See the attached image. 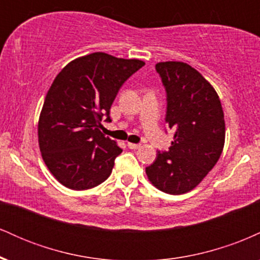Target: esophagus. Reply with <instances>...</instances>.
<instances>
[{
  "mask_svg": "<svg viewBox=\"0 0 260 260\" xmlns=\"http://www.w3.org/2000/svg\"><path fill=\"white\" fill-rule=\"evenodd\" d=\"M128 148L129 149H138L140 148V144H134V143H128Z\"/></svg>",
  "mask_w": 260,
  "mask_h": 260,
  "instance_id": "obj_1",
  "label": "esophagus"
}]
</instances>
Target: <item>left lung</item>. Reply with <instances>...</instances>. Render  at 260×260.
I'll list each match as a JSON object with an SVG mask.
<instances>
[{
	"instance_id": "8db88e82",
	"label": "left lung",
	"mask_w": 260,
	"mask_h": 260,
	"mask_svg": "<svg viewBox=\"0 0 260 260\" xmlns=\"http://www.w3.org/2000/svg\"><path fill=\"white\" fill-rule=\"evenodd\" d=\"M168 92L166 123L174 129L168 151L145 169L154 187L168 194L194 189L216 165L225 144V118L214 86L181 61L156 63Z\"/></svg>"
}]
</instances>
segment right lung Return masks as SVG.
<instances>
[{
    "label": "right lung",
    "mask_w": 260,
    "mask_h": 260,
    "mask_svg": "<svg viewBox=\"0 0 260 260\" xmlns=\"http://www.w3.org/2000/svg\"><path fill=\"white\" fill-rule=\"evenodd\" d=\"M145 62L94 52L71 61L56 76L39 116V148L45 165L64 187L92 188L111 175L122 153L101 133V121L118 90Z\"/></svg>",
    "instance_id": "obj_1"
}]
</instances>
